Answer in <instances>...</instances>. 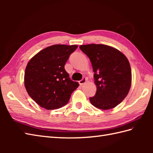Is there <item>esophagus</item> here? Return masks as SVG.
<instances>
[{
    "mask_svg": "<svg viewBox=\"0 0 153 153\" xmlns=\"http://www.w3.org/2000/svg\"><path fill=\"white\" fill-rule=\"evenodd\" d=\"M86 81H87V78H86V77H83V78L79 81V83L80 85H82L83 84H84V83H85L86 82Z\"/></svg>",
    "mask_w": 153,
    "mask_h": 153,
    "instance_id": "obj_1",
    "label": "esophagus"
}]
</instances>
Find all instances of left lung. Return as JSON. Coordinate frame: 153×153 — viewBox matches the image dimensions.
<instances>
[{
	"mask_svg": "<svg viewBox=\"0 0 153 153\" xmlns=\"http://www.w3.org/2000/svg\"><path fill=\"white\" fill-rule=\"evenodd\" d=\"M91 62L95 95L92 105L102 110L118 105L128 95L131 85V70L128 58L121 52L105 45H84L79 47Z\"/></svg>",
	"mask_w": 153,
	"mask_h": 153,
	"instance_id": "obj_1",
	"label": "left lung"
}]
</instances>
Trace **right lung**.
Listing matches in <instances>:
<instances>
[{
	"instance_id": "1",
	"label": "right lung",
	"mask_w": 153,
	"mask_h": 153,
	"mask_svg": "<svg viewBox=\"0 0 153 153\" xmlns=\"http://www.w3.org/2000/svg\"><path fill=\"white\" fill-rule=\"evenodd\" d=\"M77 45H54L41 51L25 68L28 95L40 106L55 110L66 105L79 83L71 80L64 66Z\"/></svg>"
}]
</instances>
